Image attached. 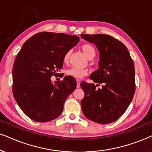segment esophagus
<instances>
[{"mask_svg": "<svg viewBox=\"0 0 152 152\" xmlns=\"http://www.w3.org/2000/svg\"><path fill=\"white\" fill-rule=\"evenodd\" d=\"M80 80H77V87L79 88L80 87Z\"/></svg>", "mask_w": 152, "mask_h": 152, "instance_id": "1", "label": "esophagus"}]
</instances>
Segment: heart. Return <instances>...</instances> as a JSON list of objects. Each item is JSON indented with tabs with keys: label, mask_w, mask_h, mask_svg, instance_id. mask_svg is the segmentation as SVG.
Segmentation results:
<instances>
[{
	"label": "heart",
	"mask_w": 152,
	"mask_h": 152,
	"mask_svg": "<svg viewBox=\"0 0 152 152\" xmlns=\"http://www.w3.org/2000/svg\"><path fill=\"white\" fill-rule=\"evenodd\" d=\"M82 50L84 52V53L87 56V57L89 59H92L95 56H96V50L93 46L91 44H83L81 46ZM70 50L67 51L63 58V62L65 64L68 63L69 59H70ZM67 75L71 76L74 78H77V79H80L85 77L88 74L87 69L85 68H80V67H72L71 68L68 69L66 71Z\"/></svg>",
	"instance_id": "obj_1"
}]
</instances>
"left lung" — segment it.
I'll list each match as a JSON object with an SVG mask.
<instances>
[{
	"label": "left lung",
	"mask_w": 152,
	"mask_h": 152,
	"mask_svg": "<svg viewBox=\"0 0 152 152\" xmlns=\"http://www.w3.org/2000/svg\"><path fill=\"white\" fill-rule=\"evenodd\" d=\"M81 38L93 43L99 51V69L89 78L94 84L82 82L85 92L82 110L88 119L99 124H108L125 113L135 91L134 67L128 48L107 34H86ZM102 85L101 89L96 86Z\"/></svg>",
	"instance_id": "1"
}]
</instances>
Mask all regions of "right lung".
I'll list each match as a JSON object with an SVG mask.
<instances>
[{
  "instance_id": "right-lung-1",
  "label": "right lung",
  "mask_w": 152,
  "mask_h": 152,
  "mask_svg": "<svg viewBox=\"0 0 152 152\" xmlns=\"http://www.w3.org/2000/svg\"><path fill=\"white\" fill-rule=\"evenodd\" d=\"M79 42L77 36L43 31L24 43L13 65L12 93L29 118L45 123L63 112L77 82L72 77L65 76L53 84L50 77L58 75L65 53Z\"/></svg>"
}]
</instances>
